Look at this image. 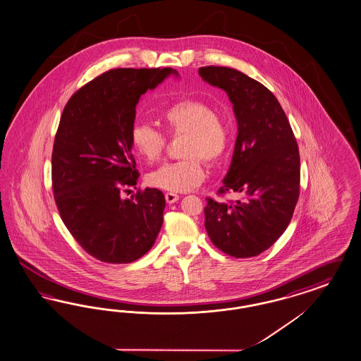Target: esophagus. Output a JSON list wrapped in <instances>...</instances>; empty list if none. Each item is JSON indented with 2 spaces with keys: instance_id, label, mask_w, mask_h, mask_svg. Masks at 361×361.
I'll list each match as a JSON object with an SVG mask.
<instances>
[{
  "instance_id": "obj_1",
  "label": "esophagus",
  "mask_w": 361,
  "mask_h": 361,
  "mask_svg": "<svg viewBox=\"0 0 361 361\" xmlns=\"http://www.w3.org/2000/svg\"><path fill=\"white\" fill-rule=\"evenodd\" d=\"M180 199V196L177 195V193H173V192H166L165 193V200L168 204H173V202H177Z\"/></svg>"
}]
</instances>
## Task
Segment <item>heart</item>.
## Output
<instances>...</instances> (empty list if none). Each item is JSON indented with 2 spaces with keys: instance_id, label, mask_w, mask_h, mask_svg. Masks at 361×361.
Listing matches in <instances>:
<instances>
[{
  "instance_id": "1",
  "label": "heart",
  "mask_w": 361,
  "mask_h": 361,
  "mask_svg": "<svg viewBox=\"0 0 361 361\" xmlns=\"http://www.w3.org/2000/svg\"><path fill=\"white\" fill-rule=\"evenodd\" d=\"M161 119L166 134L183 137V159L168 162L147 174L150 187L169 192H188L205 178L204 159L214 165L224 159L231 144V131L215 109L202 99L188 98L165 107ZM130 145L145 161L153 162L164 153L168 138L149 123H135L130 130Z\"/></svg>"
}]
</instances>
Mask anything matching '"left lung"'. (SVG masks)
<instances>
[{
	"label": "left lung",
	"mask_w": 361,
	"mask_h": 361,
	"mask_svg": "<svg viewBox=\"0 0 361 361\" xmlns=\"http://www.w3.org/2000/svg\"><path fill=\"white\" fill-rule=\"evenodd\" d=\"M205 82L228 94L238 119L230 171L217 195L207 197L205 230L220 251L233 258L257 257L288 228L300 197L301 162L288 116L274 94L255 79L228 67L199 68Z\"/></svg>",
	"instance_id": "obj_1"
}]
</instances>
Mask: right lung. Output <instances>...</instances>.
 Listing matches in <instances>:
<instances>
[{"mask_svg": "<svg viewBox=\"0 0 361 361\" xmlns=\"http://www.w3.org/2000/svg\"><path fill=\"white\" fill-rule=\"evenodd\" d=\"M172 68H116L79 88L67 102L52 150V189L59 214L82 248L104 263L140 259L162 226L164 193L122 192L140 177L130 130L141 95Z\"/></svg>", "mask_w": 361, "mask_h": 361, "instance_id": "obj_1", "label": "right lung"}]
</instances>
